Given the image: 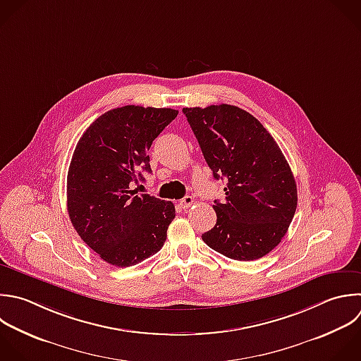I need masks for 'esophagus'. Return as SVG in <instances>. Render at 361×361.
Wrapping results in <instances>:
<instances>
[{
    "label": "esophagus",
    "instance_id": "1",
    "mask_svg": "<svg viewBox=\"0 0 361 361\" xmlns=\"http://www.w3.org/2000/svg\"><path fill=\"white\" fill-rule=\"evenodd\" d=\"M192 204H193V197H192V196H185V197L179 202V207L183 209V210H185V209H189Z\"/></svg>",
    "mask_w": 361,
    "mask_h": 361
}]
</instances>
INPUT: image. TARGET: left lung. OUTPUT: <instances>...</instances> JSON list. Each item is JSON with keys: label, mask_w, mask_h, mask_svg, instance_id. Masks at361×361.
<instances>
[{"label": "left lung", "mask_w": 361, "mask_h": 361, "mask_svg": "<svg viewBox=\"0 0 361 361\" xmlns=\"http://www.w3.org/2000/svg\"><path fill=\"white\" fill-rule=\"evenodd\" d=\"M226 200H214L216 226L202 234L214 251L237 261L267 255L293 219L296 183L282 151L264 126L230 104L183 109Z\"/></svg>", "instance_id": "obj_1"}]
</instances>
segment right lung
<instances>
[{"label": "right lung", "instance_id": "1", "mask_svg": "<svg viewBox=\"0 0 361 361\" xmlns=\"http://www.w3.org/2000/svg\"><path fill=\"white\" fill-rule=\"evenodd\" d=\"M178 110L124 106L100 116L79 140L68 172V212L100 258L131 267L157 254L175 219L172 202L131 190L151 172L152 141Z\"/></svg>", "mask_w": 361, "mask_h": 361}]
</instances>
